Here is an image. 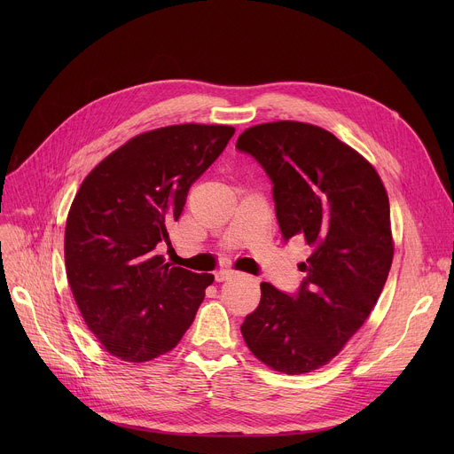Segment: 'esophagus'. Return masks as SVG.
I'll return each mask as SVG.
<instances>
[{
  "label": "esophagus",
  "instance_id": "34e87169",
  "mask_svg": "<svg viewBox=\"0 0 454 454\" xmlns=\"http://www.w3.org/2000/svg\"><path fill=\"white\" fill-rule=\"evenodd\" d=\"M233 275H235L233 270H221V271L215 273V280H217V282H224V280H228L230 277H233Z\"/></svg>",
  "mask_w": 454,
  "mask_h": 454
}]
</instances>
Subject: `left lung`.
<instances>
[{
  "mask_svg": "<svg viewBox=\"0 0 454 454\" xmlns=\"http://www.w3.org/2000/svg\"><path fill=\"white\" fill-rule=\"evenodd\" d=\"M237 149L273 181L286 240L312 249L289 296L261 284V303L240 325L251 354L275 372L298 375L325 366L363 327L394 261L390 201L357 151L317 125L280 120L253 125Z\"/></svg>",
  "mask_w": 454,
  "mask_h": 454,
  "instance_id": "8db88e82",
  "label": "left lung"
}]
</instances>
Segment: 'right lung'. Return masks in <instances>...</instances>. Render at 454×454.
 Masks as SVG:
<instances>
[{
	"label": "right lung",
	"mask_w": 454,
	"mask_h": 454,
	"mask_svg": "<svg viewBox=\"0 0 454 454\" xmlns=\"http://www.w3.org/2000/svg\"><path fill=\"white\" fill-rule=\"evenodd\" d=\"M230 125L179 123L142 133L82 181L64 231V262L88 329L114 357L145 363L192 325L214 275L165 262L158 247L186 193L224 151Z\"/></svg>",
	"instance_id": "right-lung-1"
}]
</instances>
